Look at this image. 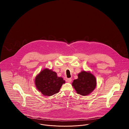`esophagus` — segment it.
I'll use <instances>...</instances> for the list:
<instances>
[{"mask_svg":"<svg viewBox=\"0 0 129 129\" xmlns=\"http://www.w3.org/2000/svg\"><path fill=\"white\" fill-rule=\"evenodd\" d=\"M66 81L68 83H71L72 82V79L71 78H67L66 79Z\"/></svg>","mask_w":129,"mask_h":129,"instance_id":"34e87169","label":"esophagus"}]
</instances>
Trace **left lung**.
I'll list each match as a JSON object with an SVG mask.
<instances>
[{"label": "left lung", "instance_id": "obj_1", "mask_svg": "<svg viewBox=\"0 0 129 129\" xmlns=\"http://www.w3.org/2000/svg\"><path fill=\"white\" fill-rule=\"evenodd\" d=\"M78 78L74 80L72 85L77 94L82 96L89 94L96 86V80L92 74L82 71L78 74Z\"/></svg>", "mask_w": 129, "mask_h": 129}]
</instances>
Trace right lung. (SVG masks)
I'll return each mask as SVG.
<instances>
[{"label":"right lung","instance_id":"obj_1","mask_svg":"<svg viewBox=\"0 0 129 129\" xmlns=\"http://www.w3.org/2000/svg\"><path fill=\"white\" fill-rule=\"evenodd\" d=\"M35 85L38 90L45 96H52L59 92L63 84L65 83L62 77L51 70L44 69L35 78Z\"/></svg>","mask_w":129,"mask_h":129}]
</instances>
